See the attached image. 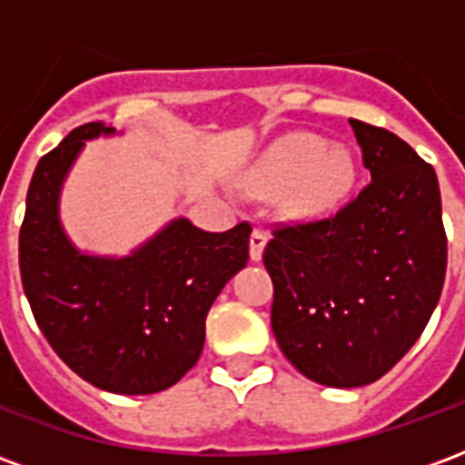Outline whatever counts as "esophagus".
I'll list each match as a JSON object with an SVG mask.
<instances>
[{
    "label": "esophagus",
    "instance_id": "34e87169",
    "mask_svg": "<svg viewBox=\"0 0 465 465\" xmlns=\"http://www.w3.org/2000/svg\"><path fill=\"white\" fill-rule=\"evenodd\" d=\"M269 242V236L263 229H253L252 239H249V256H252V262H259L263 253V246Z\"/></svg>",
    "mask_w": 465,
    "mask_h": 465
}]
</instances>
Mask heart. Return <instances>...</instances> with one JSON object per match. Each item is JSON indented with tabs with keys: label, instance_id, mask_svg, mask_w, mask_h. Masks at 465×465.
<instances>
[{
	"label": "heart",
	"instance_id": "heart-1",
	"mask_svg": "<svg viewBox=\"0 0 465 465\" xmlns=\"http://www.w3.org/2000/svg\"><path fill=\"white\" fill-rule=\"evenodd\" d=\"M356 163L349 149L323 146L316 134L296 132L283 136L263 153L252 179L263 189L286 186V203L293 212H333L349 196Z\"/></svg>",
	"mask_w": 465,
	"mask_h": 465
}]
</instances>
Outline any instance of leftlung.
I'll list each match as a JSON object with an SVG mask.
<instances>
[{"mask_svg": "<svg viewBox=\"0 0 465 465\" xmlns=\"http://www.w3.org/2000/svg\"><path fill=\"white\" fill-rule=\"evenodd\" d=\"M349 124L371 182L331 216L273 223L263 249L279 349L333 389L373 383L403 359L449 262L433 166L389 129Z\"/></svg>", "mask_w": 465, "mask_h": 465, "instance_id": "obj_1", "label": "left lung"}]
</instances>
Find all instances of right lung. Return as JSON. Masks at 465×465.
Here are the masks:
<instances>
[{
    "mask_svg": "<svg viewBox=\"0 0 465 465\" xmlns=\"http://www.w3.org/2000/svg\"><path fill=\"white\" fill-rule=\"evenodd\" d=\"M76 126L36 163L19 229L22 286L56 356L96 389L142 396L173 386L199 361L203 322L223 283L249 262L252 223L223 233L186 219L126 259H94L66 242L56 199L84 139Z\"/></svg>",
    "mask_w": 465,
    "mask_h": 465,
    "instance_id": "add662e5",
    "label": "right lung"
}]
</instances>
